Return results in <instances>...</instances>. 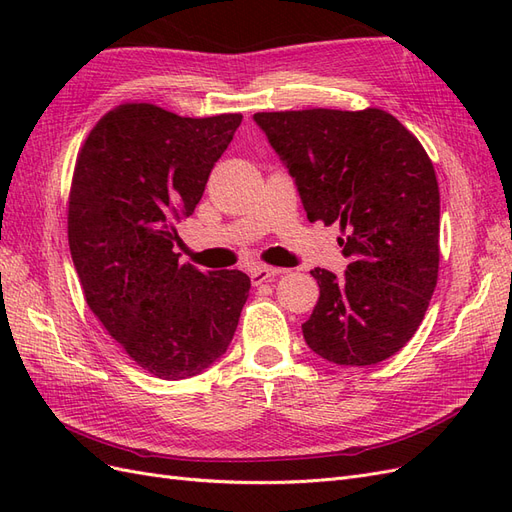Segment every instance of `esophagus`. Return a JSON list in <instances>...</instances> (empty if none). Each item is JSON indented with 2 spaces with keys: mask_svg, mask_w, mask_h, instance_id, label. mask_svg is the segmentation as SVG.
<instances>
[{
  "mask_svg": "<svg viewBox=\"0 0 512 512\" xmlns=\"http://www.w3.org/2000/svg\"><path fill=\"white\" fill-rule=\"evenodd\" d=\"M282 273H286V269H277V267L258 265V267H254V269H252L250 277H252V284H254V286H260V284H265V282L275 280V277H277V275H282Z\"/></svg>",
  "mask_w": 512,
  "mask_h": 512,
  "instance_id": "34e87169",
  "label": "esophagus"
}]
</instances>
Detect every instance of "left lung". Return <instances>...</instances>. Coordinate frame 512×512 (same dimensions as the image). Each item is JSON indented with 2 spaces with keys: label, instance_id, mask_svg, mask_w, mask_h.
Listing matches in <instances>:
<instances>
[{
  "label": "left lung",
  "instance_id": "8db88e82",
  "mask_svg": "<svg viewBox=\"0 0 512 512\" xmlns=\"http://www.w3.org/2000/svg\"><path fill=\"white\" fill-rule=\"evenodd\" d=\"M309 222L339 224L350 265L314 269L320 299L307 346L337 365H374L404 348L438 282L440 192L423 145L380 108L256 113Z\"/></svg>",
  "mask_w": 512,
  "mask_h": 512
}]
</instances>
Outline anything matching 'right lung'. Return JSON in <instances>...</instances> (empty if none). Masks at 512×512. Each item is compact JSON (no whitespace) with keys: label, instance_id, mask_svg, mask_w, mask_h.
Instances as JSON below:
<instances>
[{"label":"right lung","instance_id":"1","mask_svg":"<svg viewBox=\"0 0 512 512\" xmlns=\"http://www.w3.org/2000/svg\"><path fill=\"white\" fill-rule=\"evenodd\" d=\"M241 119L123 104L96 123L76 160L68 241L87 305L162 380L218 361L250 297L243 271L203 273L175 254L177 222L194 213Z\"/></svg>","mask_w":512,"mask_h":512}]
</instances>
